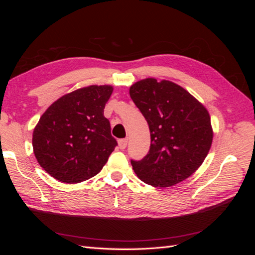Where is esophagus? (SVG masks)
I'll list each match as a JSON object with an SVG mask.
<instances>
[{
  "instance_id": "obj_1",
  "label": "esophagus",
  "mask_w": 255,
  "mask_h": 255,
  "mask_svg": "<svg viewBox=\"0 0 255 255\" xmlns=\"http://www.w3.org/2000/svg\"><path fill=\"white\" fill-rule=\"evenodd\" d=\"M118 143H119V148L121 150L126 149L127 145H128V138H123V139H119L118 140Z\"/></svg>"
}]
</instances>
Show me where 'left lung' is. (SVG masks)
<instances>
[{
  "instance_id": "left-lung-1",
  "label": "left lung",
  "mask_w": 255,
  "mask_h": 255,
  "mask_svg": "<svg viewBox=\"0 0 255 255\" xmlns=\"http://www.w3.org/2000/svg\"><path fill=\"white\" fill-rule=\"evenodd\" d=\"M129 96L149 125L151 145L140 160L130 159L135 173L154 187L186 180L202 165L213 141L211 118L188 91L169 81L145 79Z\"/></svg>"
}]
</instances>
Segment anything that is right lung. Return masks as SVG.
I'll use <instances>...</instances> for the list:
<instances>
[{"instance_id":"obj_1","label":"right lung","mask_w":255,"mask_h":255,"mask_svg":"<svg viewBox=\"0 0 255 255\" xmlns=\"http://www.w3.org/2000/svg\"><path fill=\"white\" fill-rule=\"evenodd\" d=\"M113 87L92 85L54 102L33 133L39 165L54 179L74 184L98 174L117 141L111 134L105 104Z\"/></svg>"}]
</instances>
